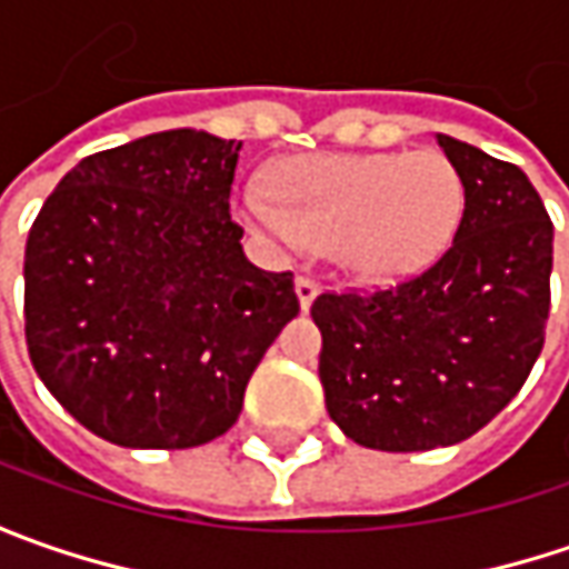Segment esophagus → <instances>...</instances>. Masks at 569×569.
Segmentation results:
<instances>
[{
	"label": "esophagus",
	"instance_id": "obj_1",
	"mask_svg": "<svg viewBox=\"0 0 569 569\" xmlns=\"http://www.w3.org/2000/svg\"><path fill=\"white\" fill-rule=\"evenodd\" d=\"M295 291H297V300H300V310H310L313 297L319 295V281L317 278H310V274H297Z\"/></svg>",
	"mask_w": 569,
	"mask_h": 569
}]
</instances>
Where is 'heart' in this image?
I'll return each mask as SVG.
<instances>
[{"label":"heart","instance_id":"b5f03b06","mask_svg":"<svg viewBox=\"0 0 569 569\" xmlns=\"http://www.w3.org/2000/svg\"><path fill=\"white\" fill-rule=\"evenodd\" d=\"M466 211V187L440 151L303 154L274 170V196L240 192V214L284 247L336 250L367 281H399L437 262Z\"/></svg>","mask_w":569,"mask_h":569}]
</instances>
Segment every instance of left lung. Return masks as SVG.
<instances>
[{"instance_id": "8db88e82", "label": "left lung", "mask_w": 569, "mask_h": 569, "mask_svg": "<svg viewBox=\"0 0 569 569\" xmlns=\"http://www.w3.org/2000/svg\"><path fill=\"white\" fill-rule=\"evenodd\" d=\"M466 187L437 262L373 291H326L319 380L332 421L382 452L452 447L500 415L545 345L555 224L529 177L437 136Z\"/></svg>"}]
</instances>
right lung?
Returning <instances> with one entry per match:
<instances>
[{
	"label": "right lung",
	"mask_w": 569,
	"mask_h": 569,
	"mask_svg": "<svg viewBox=\"0 0 569 569\" xmlns=\"http://www.w3.org/2000/svg\"><path fill=\"white\" fill-rule=\"evenodd\" d=\"M243 142L154 132L81 158L33 218L24 339L78 425L129 449H189L240 418L252 370L300 313L230 221Z\"/></svg>",
	"instance_id": "right-lung-1"
}]
</instances>
